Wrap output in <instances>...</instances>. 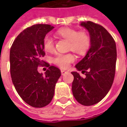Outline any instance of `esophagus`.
I'll list each match as a JSON object with an SVG mask.
<instances>
[{"label": "esophagus", "instance_id": "34e87169", "mask_svg": "<svg viewBox=\"0 0 127 127\" xmlns=\"http://www.w3.org/2000/svg\"><path fill=\"white\" fill-rule=\"evenodd\" d=\"M67 73L66 71H64V70H61V74L63 75L65 74V73Z\"/></svg>", "mask_w": 127, "mask_h": 127}]
</instances>
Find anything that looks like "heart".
<instances>
[{"instance_id":"obj_1","label":"heart","mask_w":127,"mask_h":127,"mask_svg":"<svg viewBox=\"0 0 127 127\" xmlns=\"http://www.w3.org/2000/svg\"><path fill=\"white\" fill-rule=\"evenodd\" d=\"M57 35L69 41L68 50L79 55H84L91 47V39L90 34L86 31H78L76 29L64 28L59 29L56 32ZM43 47L45 52H52L54 50V41L51 36H45L43 41ZM53 63L61 68H66L75 60L71 53L57 54L52 58Z\"/></svg>"}]
</instances>
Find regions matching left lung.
<instances>
[{"instance_id":"left-lung-1","label":"left lung","mask_w":127,"mask_h":127,"mask_svg":"<svg viewBox=\"0 0 127 127\" xmlns=\"http://www.w3.org/2000/svg\"><path fill=\"white\" fill-rule=\"evenodd\" d=\"M81 26L89 32L91 46L85 57L75 65L86 77L71 72L74 77L72 92L78 103L90 106L101 101L112 87L117 52L114 39L101 25L87 21Z\"/></svg>"}]
</instances>
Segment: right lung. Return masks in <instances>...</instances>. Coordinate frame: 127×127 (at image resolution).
I'll use <instances>...</instances> for the list:
<instances>
[{
	"label": "right lung",
	"instance_id": "right-lung-1",
	"mask_svg": "<svg viewBox=\"0 0 127 127\" xmlns=\"http://www.w3.org/2000/svg\"><path fill=\"white\" fill-rule=\"evenodd\" d=\"M54 26L34 24L24 29L15 38L10 50V73L16 91L24 101L34 107H43L52 101L61 70L42 61L45 55L43 39ZM39 66L48 69L39 74Z\"/></svg>",
	"mask_w": 127,
	"mask_h": 127
}]
</instances>
